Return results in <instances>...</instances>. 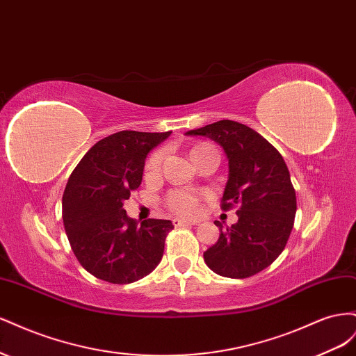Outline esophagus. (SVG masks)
<instances>
[{"mask_svg": "<svg viewBox=\"0 0 356 356\" xmlns=\"http://www.w3.org/2000/svg\"><path fill=\"white\" fill-rule=\"evenodd\" d=\"M172 224H174L175 227H186V225H197L199 221H188V220L174 218V220H172Z\"/></svg>", "mask_w": 356, "mask_h": 356, "instance_id": "1", "label": "esophagus"}]
</instances>
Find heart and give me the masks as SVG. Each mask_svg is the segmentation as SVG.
<instances>
[{"mask_svg":"<svg viewBox=\"0 0 356 356\" xmlns=\"http://www.w3.org/2000/svg\"><path fill=\"white\" fill-rule=\"evenodd\" d=\"M211 154H218L217 149L211 143H197L190 148V157L197 165L199 161ZM161 160H163V153L154 152L148 157L145 163V178L153 179L159 175L161 168ZM166 207L169 211L179 213V215H193L197 212L200 196L196 193L188 190H172L166 196Z\"/></svg>","mask_w":356,"mask_h":356,"instance_id":"b5f03b06","label":"heart"}]
</instances>
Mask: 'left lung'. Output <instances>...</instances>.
<instances>
[{"label":"left lung","mask_w":356,"mask_h":356,"mask_svg":"<svg viewBox=\"0 0 356 356\" xmlns=\"http://www.w3.org/2000/svg\"><path fill=\"white\" fill-rule=\"evenodd\" d=\"M187 135L218 143L229 159V181L221 209L238 208V222L222 229L203 252L211 270L225 277L245 279L270 266L281 255L293 230L297 199L289 170L277 149L254 129L220 120Z\"/></svg>","instance_id":"1"}]
</instances>
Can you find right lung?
Returning a JSON list of instances; mask_svg holds the SVG:
<instances>
[{
	"instance_id": "right-lung-1",
	"label": "right lung",
	"mask_w": 356,
	"mask_h": 356,
	"mask_svg": "<svg viewBox=\"0 0 356 356\" xmlns=\"http://www.w3.org/2000/svg\"><path fill=\"white\" fill-rule=\"evenodd\" d=\"M170 132L122 131L83 156L62 196V218L79 263L101 281L124 285L152 273L165 251L169 220L129 218L123 202L143 181L145 157Z\"/></svg>"
}]
</instances>
